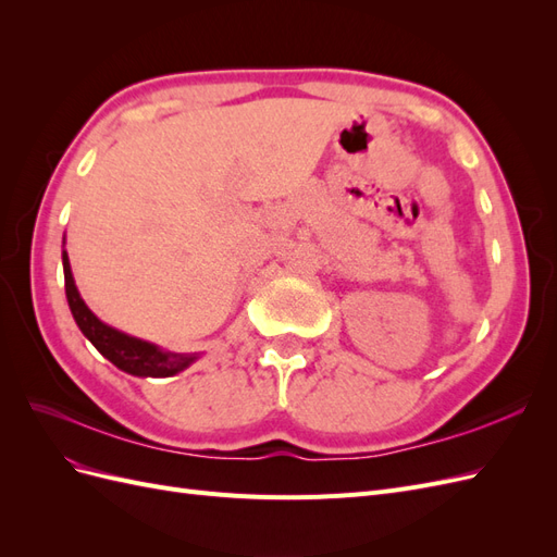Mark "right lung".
I'll list each match as a JSON object with an SVG mask.
<instances>
[{"label":"right lung","mask_w":557,"mask_h":557,"mask_svg":"<svg viewBox=\"0 0 557 557\" xmlns=\"http://www.w3.org/2000/svg\"><path fill=\"white\" fill-rule=\"evenodd\" d=\"M62 264H64L66 301H70V309H72L76 325L92 342V346L102 352L107 360H111L117 369H123V372L134 374V376H156V379L158 376H174V374L183 372V369L197 358V356H183V352L160 350L153 344L134 339V336H127L123 332L104 325L102 320H99L86 307V301L81 299L74 276H72L70 258H66V250H62Z\"/></svg>","instance_id":"right-lung-1"}]
</instances>
